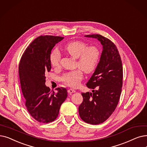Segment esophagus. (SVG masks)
<instances>
[{"mask_svg":"<svg viewBox=\"0 0 147 147\" xmlns=\"http://www.w3.org/2000/svg\"><path fill=\"white\" fill-rule=\"evenodd\" d=\"M68 92L70 94H71L73 92H76V91L74 90V89H69L68 90Z\"/></svg>","mask_w":147,"mask_h":147,"instance_id":"obj_1","label":"esophagus"}]
</instances>
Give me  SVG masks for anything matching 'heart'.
<instances>
[{
  "mask_svg": "<svg viewBox=\"0 0 147 147\" xmlns=\"http://www.w3.org/2000/svg\"><path fill=\"white\" fill-rule=\"evenodd\" d=\"M63 49L73 58L78 59L77 66L79 69L64 74L61 79L67 85L76 87L82 79V71L85 73H90L94 71L100 59V52L97 47H87L86 44L80 41L67 43ZM50 59L53 67H57L59 65L61 54L58 49H55L50 54Z\"/></svg>",
  "mask_w": 147,
  "mask_h": 147,
  "instance_id": "heart-1",
  "label": "heart"
}]
</instances>
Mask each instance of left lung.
<instances>
[{"instance_id":"left-lung-1","label":"left lung","mask_w":147,"mask_h":147,"mask_svg":"<svg viewBox=\"0 0 147 147\" xmlns=\"http://www.w3.org/2000/svg\"><path fill=\"white\" fill-rule=\"evenodd\" d=\"M97 39L103 46L100 61L86 84L92 92L82 93L84 100L79 107L81 119L91 124H99L109 118L120 98L123 86V66L116 46L98 34L85 35Z\"/></svg>"}]
</instances>
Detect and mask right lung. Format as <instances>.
Listing matches in <instances>:
<instances>
[{"mask_svg": "<svg viewBox=\"0 0 147 147\" xmlns=\"http://www.w3.org/2000/svg\"><path fill=\"white\" fill-rule=\"evenodd\" d=\"M63 37L40 36L32 42L23 54L18 66L22 91L26 108L38 122L48 123L58 117L61 105L67 97L65 88L50 92L45 85L46 73L51 70V51Z\"/></svg>", "mask_w": 147, "mask_h": 147, "instance_id": "1", "label": "right lung"}]
</instances>
